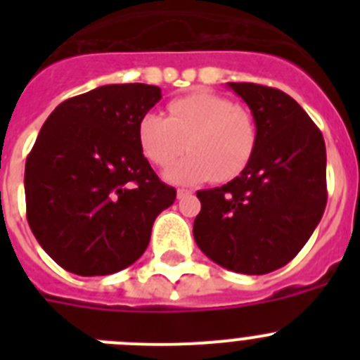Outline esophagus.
<instances>
[{"mask_svg": "<svg viewBox=\"0 0 360 360\" xmlns=\"http://www.w3.org/2000/svg\"><path fill=\"white\" fill-rule=\"evenodd\" d=\"M189 195H191V191H189V189H184V187H182V189H178V191H176V196H178V198H180V200L186 198V196H189Z\"/></svg>", "mask_w": 360, "mask_h": 360, "instance_id": "34e87169", "label": "esophagus"}]
</instances>
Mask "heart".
<instances>
[{"label":"heart","instance_id":"heart-1","mask_svg":"<svg viewBox=\"0 0 360 360\" xmlns=\"http://www.w3.org/2000/svg\"><path fill=\"white\" fill-rule=\"evenodd\" d=\"M169 117L146 113L139 122V144L153 164L165 167L184 151V160L165 171L176 184L214 178L225 182L247 167L257 141L252 115L231 98L195 91L171 101Z\"/></svg>","mask_w":360,"mask_h":360}]
</instances>
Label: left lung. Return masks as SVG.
Segmentation results:
<instances>
[{"label":"left lung","instance_id":"1","mask_svg":"<svg viewBox=\"0 0 360 360\" xmlns=\"http://www.w3.org/2000/svg\"><path fill=\"white\" fill-rule=\"evenodd\" d=\"M250 108L257 141L229 184L196 193L195 241L209 259L262 276L292 262L326 207V148L319 128L285 91L227 82Z\"/></svg>","mask_w":360,"mask_h":360}]
</instances>
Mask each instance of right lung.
I'll list each match as a JSON object with an SVG mask.
<instances>
[{
  "label": "right lung",
  "instance_id": "right-lung-1",
  "mask_svg": "<svg viewBox=\"0 0 360 360\" xmlns=\"http://www.w3.org/2000/svg\"><path fill=\"white\" fill-rule=\"evenodd\" d=\"M158 86H98L61 103L25 165L32 232L57 265L79 276L115 274L148 249L157 216L173 205L139 144V122Z\"/></svg>",
  "mask_w": 360,
  "mask_h": 360
}]
</instances>
